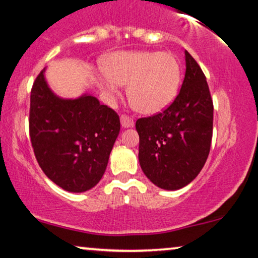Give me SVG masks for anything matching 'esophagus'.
<instances>
[{"label":"esophagus","instance_id":"34e87169","mask_svg":"<svg viewBox=\"0 0 258 258\" xmlns=\"http://www.w3.org/2000/svg\"><path fill=\"white\" fill-rule=\"evenodd\" d=\"M120 122H121V126L124 128H128V127H133L134 126V120L131 117L126 116V114H122L120 117Z\"/></svg>","mask_w":258,"mask_h":258}]
</instances>
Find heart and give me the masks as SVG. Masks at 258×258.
<instances>
[{"label": "heart", "mask_w": 258, "mask_h": 258, "mask_svg": "<svg viewBox=\"0 0 258 258\" xmlns=\"http://www.w3.org/2000/svg\"><path fill=\"white\" fill-rule=\"evenodd\" d=\"M98 78L103 94L112 98L119 86L127 83L131 103L140 112L157 113L174 102L178 94L182 69L171 52L120 51L103 59Z\"/></svg>", "instance_id": "heart-1"}]
</instances>
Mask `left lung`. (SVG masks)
Masks as SVG:
<instances>
[{
    "label": "left lung",
    "mask_w": 258,
    "mask_h": 258,
    "mask_svg": "<svg viewBox=\"0 0 258 258\" xmlns=\"http://www.w3.org/2000/svg\"><path fill=\"white\" fill-rule=\"evenodd\" d=\"M185 76L174 102L162 112L140 118L139 162L156 186L178 190L205 164L213 132V102L202 68L185 51Z\"/></svg>",
    "instance_id": "left-lung-1"
}]
</instances>
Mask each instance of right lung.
I'll list each match as a JSON object with an SVG mask.
<instances>
[{"label":"right lung","instance_id":"1","mask_svg":"<svg viewBox=\"0 0 258 258\" xmlns=\"http://www.w3.org/2000/svg\"><path fill=\"white\" fill-rule=\"evenodd\" d=\"M45 71L34 81L30 99V137L45 175L69 192L94 187L104 175L120 131L119 116L94 96L61 98Z\"/></svg>","mask_w":258,"mask_h":258}]
</instances>
